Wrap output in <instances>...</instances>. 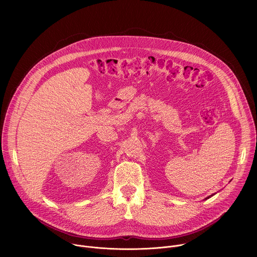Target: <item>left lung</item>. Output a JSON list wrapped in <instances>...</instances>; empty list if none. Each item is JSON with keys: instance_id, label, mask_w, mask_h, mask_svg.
I'll return each mask as SVG.
<instances>
[{"instance_id": "1", "label": "left lung", "mask_w": 257, "mask_h": 257, "mask_svg": "<svg viewBox=\"0 0 257 257\" xmlns=\"http://www.w3.org/2000/svg\"><path fill=\"white\" fill-rule=\"evenodd\" d=\"M207 198H208V197H207Z\"/></svg>"}]
</instances>
